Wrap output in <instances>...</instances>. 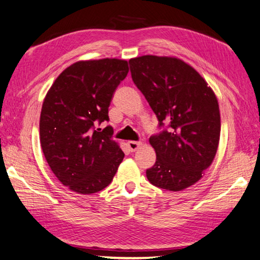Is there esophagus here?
<instances>
[{"instance_id":"obj_1","label":"esophagus","mask_w":260,"mask_h":260,"mask_svg":"<svg viewBox=\"0 0 260 260\" xmlns=\"http://www.w3.org/2000/svg\"><path fill=\"white\" fill-rule=\"evenodd\" d=\"M127 146H128V149H129V151H135L136 149H138L140 146H141V143L140 142H136V141H129L128 143H127Z\"/></svg>"}]
</instances>
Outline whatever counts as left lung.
Wrapping results in <instances>:
<instances>
[{
  "label": "left lung",
  "mask_w": 260,
  "mask_h": 260,
  "mask_svg": "<svg viewBox=\"0 0 260 260\" xmlns=\"http://www.w3.org/2000/svg\"><path fill=\"white\" fill-rule=\"evenodd\" d=\"M132 79L158 119L149 139L157 159L147 178L158 188L179 191L212 164L220 138L217 98L200 73L173 57L129 59Z\"/></svg>",
  "instance_id": "8db88e82"
}]
</instances>
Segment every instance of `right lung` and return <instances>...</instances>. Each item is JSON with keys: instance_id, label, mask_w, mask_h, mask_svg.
I'll return each mask as SVG.
<instances>
[{"instance_id": "1", "label": "right lung", "mask_w": 260, "mask_h": 260, "mask_svg": "<svg viewBox=\"0 0 260 260\" xmlns=\"http://www.w3.org/2000/svg\"><path fill=\"white\" fill-rule=\"evenodd\" d=\"M128 73L122 59L81 60L65 69L42 104L40 141L57 179L79 193H94L111 183L125 153L108 125L109 105Z\"/></svg>"}]
</instances>
